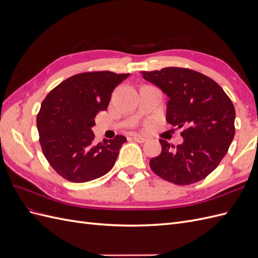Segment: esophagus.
Masks as SVG:
<instances>
[{
    "mask_svg": "<svg viewBox=\"0 0 258 258\" xmlns=\"http://www.w3.org/2000/svg\"><path fill=\"white\" fill-rule=\"evenodd\" d=\"M132 140H134V141H136V142H138V143H144L146 141L145 138L140 137V136H134V137H132Z\"/></svg>",
    "mask_w": 258,
    "mask_h": 258,
    "instance_id": "34e87169",
    "label": "esophagus"
}]
</instances>
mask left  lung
<instances>
[{
    "instance_id": "8db88e82",
    "label": "left lung",
    "mask_w": 258,
    "mask_h": 258,
    "mask_svg": "<svg viewBox=\"0 0 258 258\" xmlns=\"http://www.w3.org/2000/svg\"><path fill=\"white\" fill-rule=\"evenodd\" d=\"M169 98L166 119L184 128L176 147L160 139L161 153L150 161L154 173L176 185L207 177L220 165L235 137V107L212 79L185 68L142 72Z\"/></svg>"
}]
</instances>
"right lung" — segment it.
I'll use <instances>...</instances> for the list:
<instances>
[{"mask_svg":"<svg viewBox=\"0 0 258 258\" xmlns=\"http://www.w3.org/2000/svg\"><path fill=\"white\" fill-rule=\"evenodd\" d=\"M129 75L110 71L76 74L46 96L36 124L43 154L60 176L85 183L113 168L127 139L118 135L95 144L91 128L96 115L106 110L116 86Z\"/></svg>","mask_w":258,"mask_h":258,"instance_id":"right-lung-1","label":"right lung"}]
</instances>
